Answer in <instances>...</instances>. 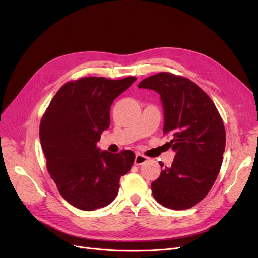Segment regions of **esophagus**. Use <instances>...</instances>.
<instances>
[{
	"mask_svg": "<svg viewBox=\"0 0 258 258\" xmlns=\"http://www.w3.org/2000/svg\"><path fill=\"white\" fill-rule=\"evenodd\" d=\"M147 160H148L147 157L142 156L141 154H136V157H135V161H134V164L135 165H142V164L145 163Z\"/></svg>",
	"mask_w": 258,
	"mask_h": 258,
	"instance_id": "1",
	"label": "esophagus"
}]
</instances>
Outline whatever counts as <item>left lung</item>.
I'll return each instance as SVG.
<instances>
[{
	"instance_id": "obj_1",
	"label": "left lung",
	"mask_w": 258,
	"mask_h": 258,
	"mask_svg": "<svg viewBox=\"0 0 258 258\" xmlns=\"http://www.w3.org/2000/svg\"><path fill=\"white\" fill-rule=\"evenodd\" d=\"M138 88L160 95L163 133L170 134L168 144L175 152L172 164L152 183L153 196L169 209L191 208L207 196L220 172L226 145L223 120L208 95L185 77L162 72Z\"/></svg>"
}]
</instances>
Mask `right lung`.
Masks as SVG:
<instances>
[{"instance_id": "right-lung-1", "label": "right lung", "mask_w": 258, "mask_h": 258, "mask_svg": "<svg viewBox=\"0 0 258 258\" xmlns=\"http://www.w3.org/2000/svg\"><path fill=\"white\" fill-rule=\"evenodd\" d=\"M137 78L84 77L63 85L51 100L39 125L47 168L61 197L78 209L104 207L118 195L135 154L100 151L97 142L110 126L115 98Z\"/></svg>"}]
</instances>
